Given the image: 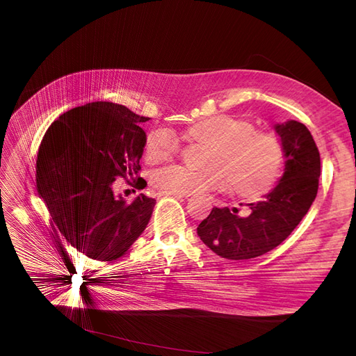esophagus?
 <instances>
[{
  "mask_svg": "<svg viewBox=\"0 0 356 356\" xmlns=\"http://www.w3.org/2000/svg\"><path fill=\"white\" fill-rule=\"evenodd\" d=\"M163 195H174V197H179V199H188L191 194H184V193H162Z\"/></svg>",
  "mask_w": 356,
  "mask_h": 356,
  "instance_id": "34e87169",
  "label": "esophagus"
}]
</instances>
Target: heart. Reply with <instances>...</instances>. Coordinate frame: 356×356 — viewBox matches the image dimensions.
<instances>
[{
    "mask_svg": "<svg viewBox=\"0 0 356 356\" xmlns=\"http://www.w3.org/2000/svg\"><path fill=\"white\" fill-rule=\"evenodd\" d=\"M184 138L211 148L205 171H191L170 165L153 176V184L163 193L193 194L205 190H229L240 197L254 199L266 194L282 174L283 147L274 134L255 131L246 119L217 115L190 125ZM177 151V140L168 131L149 134L145 156L157 163Z\"/></svg>",
    "mask_w": 356,
    "mask_h": 356,
    "instance_id": "heart-1",
    "label": "heart"
}]
</instances>
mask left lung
Returning a JSON list of instances; mask_svg holds the SVG:
<instances>
[{
    "label": "left lung",
    "instance_id": "obj_1",
    "mask_svg": "<svg viewBox=\"0 0 356 356\" xmlns=\"http://www.w3.org/2000/svg\"><path fill=\"white\" fill-rule=\"evenodd\" d=\"M284 156L278 184L261 200L237 208H213L197 226V236L211 251L228 260L255 259L277 248L297 228L318 191L320 153L311 131L298 120L275 124ZM241 205V203H240Z\"/></svg>",
    "mask_w": 356,
    "mask_h": 356
}]
</instances>
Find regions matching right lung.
I'll list each match as a JSON object with an SVG mask.
<instances>
[{"instance_id": "1", "label": "right lung", "mask_w": 356, "mask_h": 356, "mask_svg": "<svg viewBox=\"0 0 356 356\" xmlns=\"http://www.w3.org/2000/svg\"><path fill=\"white\" fill-rule=\"evenodd\" d=\"M149 118L124 105L90 102L72 108L45 131L36 159L38 194L56 229L93 260L122 257L145 231L156 205L139 194L131 202L113 191L118 177H139ZM136 184V185H138Z\"/></svg>"}]
</instances>
